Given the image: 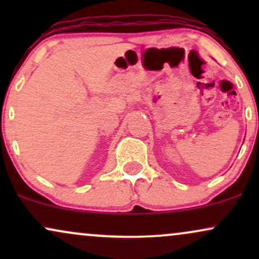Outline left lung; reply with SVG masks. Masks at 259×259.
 <instances>
[{
    "mask_svg": "<svg viewBox=\"0 0 259 259\" xmlns=\"http://www.w3.org/2000/svg\"><path fill=\"white\" fill-rule=\"evenodd\" d=\"M258 121H259V119H258Z\"/></svg>",
    "mask_w": 259,
    "mask_h": 259,
    "instance_id": "left-lung-1",
    "label": "left lung"
}]
</instances>
